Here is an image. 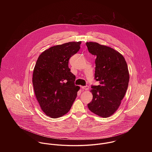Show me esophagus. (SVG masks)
Returning a JSON list of instances; mask_svg holds the SVG:
<instances>
[{
    "mask_svg": "<svg viewBox=\"0 0 152 152\" xmlns=\"http://www.w3.org/2000/svg\"><path fill=\"white\" fill-rule=\"evenodd\" d=\"M82 88H83L84 90H85V91H87V90L88 89L89 87H88V86H85V87H82Z\"/></svg>",
    "mask_w": 152,
    "mask_h": 152,
    "instance_id": "34e87169",
    "label": "esophagus"
}]
</instances>
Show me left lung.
Wrapping results in <instances>:
<instances>
[{
  "mask_svg": "<svg viewBox=\"0 0 152 152\" xmlns=\"http://www.w3.org/2000/svg\"><path fill=\"white\" fill-rule=\"evenodd\" d=\"M88 51L96 57L95 79L100 84L92 86L93 95L88 109L95 115L108 118L119 108L127 91L129 73L124 56L115 49L96 42L86 43Z\"/></svg>",
  "mask_w": 152,
  "mask_h": 152,
  "instance_id": "1",
  "label": "left lung"
}]
</instances>
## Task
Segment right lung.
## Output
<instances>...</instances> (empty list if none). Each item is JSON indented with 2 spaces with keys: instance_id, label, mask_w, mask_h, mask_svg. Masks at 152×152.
<instances>
[{
  "instance_id": "right-lung-1",
  "label": "right lung",
  "mask_w": 152,
  "mask_h": 152,
  "mask_svg": "<svg viewBox=\"0 0 152 152\" xmlns=\"http://www.w3.org/2000/svg\"><path fill=\"white\" fill-rule=\"evenodd\" d=\"M81 42L53 46L39 56L33 73L34 94L40 108L51 118L69 112L80 87L75 86V76L70 71L68 61L77 53Z\"/></svg>"
}]
</instances>
